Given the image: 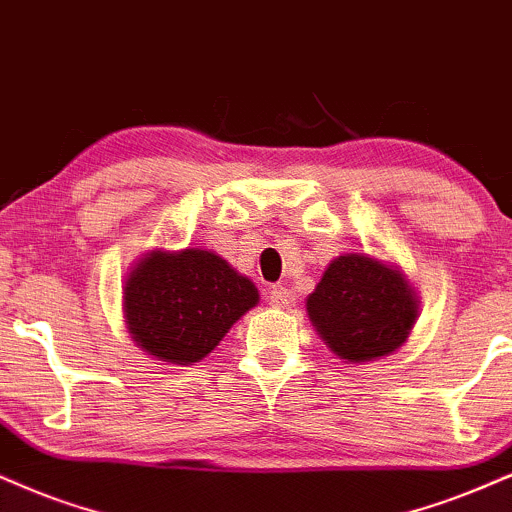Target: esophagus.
Wrapping results in <instances>:
<instances>
[{
    "mask_svg": "<svg viewBox=\"0 0 512 512\" xmlns=\"http://www.w3.org/2000/svg\"><path fill=\"white\" fill-rule=\"evenodd\" d=\"M296 301V296L292 289L282 287V285H275L270 289V306L273 308H289Z\"/></svg>",
    "mask_w": 512,
    "mask_h": 512,
    "instance_id": "1",
    "label": "esophagus"
}]
</instances>
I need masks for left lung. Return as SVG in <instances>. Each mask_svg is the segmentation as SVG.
<instances>
[{
  "instance_id": "1",
  "label": "left lung",
  "mask_w": 512,
  "mask_h": 512,
  "mask_svg": "<svg viewBox=\"0 0 512 512\" xmlns=\"http://www.w3.org/2000/svg\"><path fill=\"white\" fill-rule=\"evenodd\" d=\"M306 311L334 356L363 365L406 344L420 315V296L401 266L349 251L325 268Z\"/></svg>"
}]
</instances>
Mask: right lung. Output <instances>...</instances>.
Wrapping results in <instances>:
<instances>
[{
    "label": "right lung",
    "instance_id": "right-lung-1",
    "mask_svg": "<svg viewBox=\"0 0 512 512\" xmlns=\"http://www.w3.org/2000/svg\"><path fill=\"white\" fill-rule=\"evenodd\" d=\"M258 304V289L211 249H151L123 280V315L140 349L166 365H194Z\"/></svg>",
    "mask_w": 512,
    "mask_h": 512
}]
</instances>
